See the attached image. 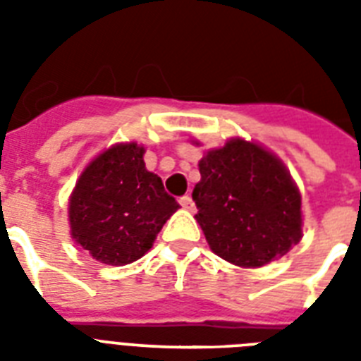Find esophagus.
I'll return each instance as SVG.
<instances>
[{"instance_id": "obj_1", "label": "esophagus", "mask_w": 361, "mask_h": 361, "mask_svg": "<svg viewBox=\"0 0 361 361\" xmlns=\"http://www.w3.org/2000/svg\"><path fill=\"white\" fill-rule=\"evenodd\" d=\"M180 204H181V208H185L187 212H192V209H195V202H192V198L189 197V195H185V197H181L180 198Z\"/></svg>"}]
</instances>
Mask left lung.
I'll use <instances>...</instances> for the list:
<instances>
[{
  "label": "left lung",
  "mask_w": 361,
  "mask_h": 361,
  "mask_svg": "<svg viewBox=\"0 0 361 361\" xmlns=\"http://www.w3.org/2000/svg\"><path fill=\"white\" fill-rule=\"evenodd\" d=\"M198 170L195 219L217 257L240 268H262L300 243L302 195L268 147L236 136L204 153Z\"/></svg>",
  "instance_id": "1"
}]
</instances>
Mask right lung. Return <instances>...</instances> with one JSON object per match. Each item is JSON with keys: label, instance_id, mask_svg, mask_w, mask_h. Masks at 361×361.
<instances>
[{"label": "right lung", "instance_id": "1", "mask_svg": "<svg viewBox=\"0 0 361 361\" xmlns=\"http://www.w3.org/2000/svg\"><path fill=\"white\" fill-rule=\"evenodd\" d=\"M144 153L136 142L110 146L87 163L69 197L71 238L106 266L144 257L180 208L146 169Z\"/></svg>", "mask_w": 361, "mask_h": 361}]
</instances>
